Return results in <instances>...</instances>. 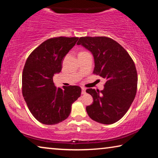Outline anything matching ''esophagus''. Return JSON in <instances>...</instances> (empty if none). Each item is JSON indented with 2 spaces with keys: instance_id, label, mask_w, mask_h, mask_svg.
Returning a JSON list of instances; mask_svg holds the SVG:
<instances>
[{
  "instance_id": "esophagus-1",
  "label": "esophagus",
  "mask_w": 158,
  "mask_h": 158,
  "mask_svg": "<svg viewBox=\"0 0 158 158\" xmlns=\"http://www.w3.org/2000/svg\"><path fill=\"white\" fill-rule=\"evenodd\" d=\"M86 94V89L84 88V87H82L81 88V94Z\"/></svg>"
}]
</instances>
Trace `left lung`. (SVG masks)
<instances>
[{
	"label": "left lung",
	"instance_id": "8db88e82",
	"mask_svg": "<svg viewBox=\"0 0 158 158\" xmlns=\"http://www.w3.org/2000/svg\"><path fill=\"white\" fill-rule=\"evenodd\" d=\"M77 44L91 52L94 73L106 79L102 91H86L94 99L86 107L87 113L99 123H115L128 111L136 96L138 77L133 60L121 45L106 36L81 37Z\"/></svg>",
	"mask_w": 158,
	"mask_h": 158
}]
</instances>
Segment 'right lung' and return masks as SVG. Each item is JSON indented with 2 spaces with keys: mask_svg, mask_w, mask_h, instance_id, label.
Here are the masks:
<instances>
[{
  "mask_svg": "<svg viewBox=\"0 0 158 158\" xmlns=\"http://www.w3.org/2000/svg\"><path fill=\"white\" fill-rule=\"evenodd\" d=\"M78 37L46 40L29 55L22 72V95L32 115L44 124H58L71 112L72 105L81 96L78 86L57 88L55 74L60 72L64 57Z\"/></svg>",
  "mask_w": 158,
  "mask_h": 158,
  "instance_id": "add662e5",
  "label": "right lung"
}]
</instances>
